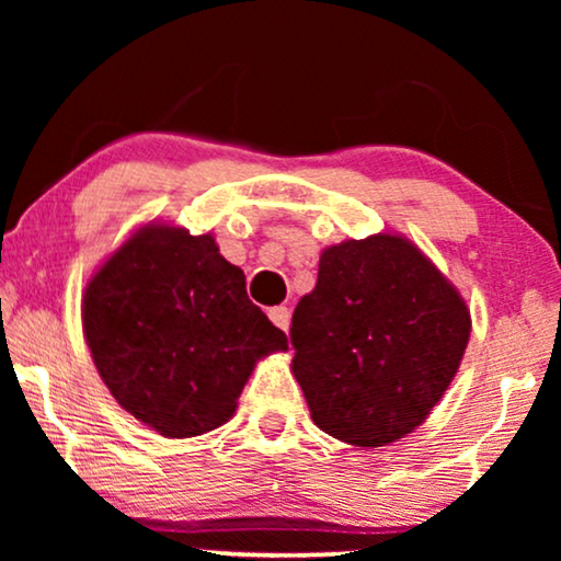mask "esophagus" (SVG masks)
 Returning a JSON list of instances; mask_svg holds the SVG:
<instances>
[{
    "instance_id": "1",
    "label": "esophagus",
    "mask_w": 561,
    "mask_h": 561,
    "mask_svg": "<svg viewBox=\"0 0 561 561\" xmlns=\"http://www.w3.org/2000/svg\"><path fill=\"white\" fill-rule=\"evenodd\" d=\"M267 317H271L273 324L283 329V332H286L288 324H290V311L286 309V306H273V309L267 311Z\"/></svg>"
}]
</instances>
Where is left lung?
<instances>
[{
	"mask_svg": "<svg viewBox=\"0 0 561 561\" xmlns=\"http://www.w3.org/2000/svg\"><path fill=\"white\" fill-rule=\"evenodd\" d=\"M470 340V311L398 234L327 248L290 319L294 375L321 432L382 447L424 424Z\"/></svg>",
	"mask_w": 561,
	"mask_h": 561,
	"instance_id": "8db88e82",
	"label": "left lung"
}]
</instances>
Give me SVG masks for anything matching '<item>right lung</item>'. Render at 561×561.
<instances>
[{"instance_id": "obj_1", "label": "right lung", "mask_w": 561, "mask_h": 561, "mask_svg": "<svg viewBox=\"0 0 561 561\" xmlns=\"http://www.w3.org/2000/svg\"><path fill=\"white\" fill-rule=\"evenodd\" d=\"M83 336L110 393L171 439L232 419L260 357L288 340L211 234L148 225L83 290Z\"/></svg>"}]
</instances>
